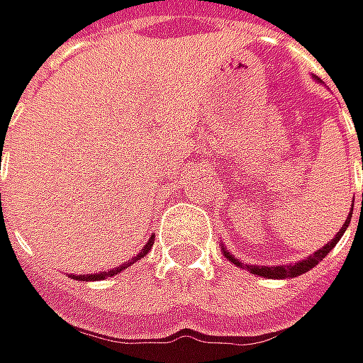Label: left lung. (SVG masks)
Listing matches in <instances>:
<instances>
[{
	"instance_id": "8db88e82",
	"label": "left lung",
	"mask_w": 363,
	"mask_h": 363,
	"mask_svg": "<svg viewBox=\"0 0 363 363\" xmlns=\"http://www.w3.org/2000/svg\"><path fill=\"white\" fill-rule=\"evenodd\" d=\"M362 206H363V200H362ZM353 215V213H351ZM349 221H351V217L345 221V225L340 228V232L325 245V247H321L319 251H315L311 257H306V259H302V262H298V264H289V266H247V270L251 272V274H257V277H264V279H294V277H300V274H304V272H308L311 268H315L336 245H338V240L342 238V234H345V230L349 228ZM223 253H225V257L232 262V264H236V266H240V268H245L242 266V262H238L236 257H232L225 249H223Z\"/></svg>"
}]
</instances>
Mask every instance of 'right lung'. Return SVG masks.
I'll list each match as a JSON object with an SVG mask.
<instances>
[{
	"label": "right lung",
	"mask_w": 363,
	"mask_h": 363,
	"mask_svg": "<svg viewBox=\"0 0 363 363\" xmlns=\"http://www.w3.org/2000/svg\"><path fill=\"white\" fill-rule=\"evenodd\" d=\"M152 240H155V236H150V238H148V242L144 245V249L138 253V257H135V259L144 257V255L150 251V247H152ZM135 259H133V262H135ZM133 262H127V264H123V266H118V268H112V270H108V272H95V274H86V277H84V274H80V277H72V279H76V281H104V279H108V277H114V274H118L121 270L129 268Z\"/></svg>",
	"instance_id": "1"
}]
</instances>
